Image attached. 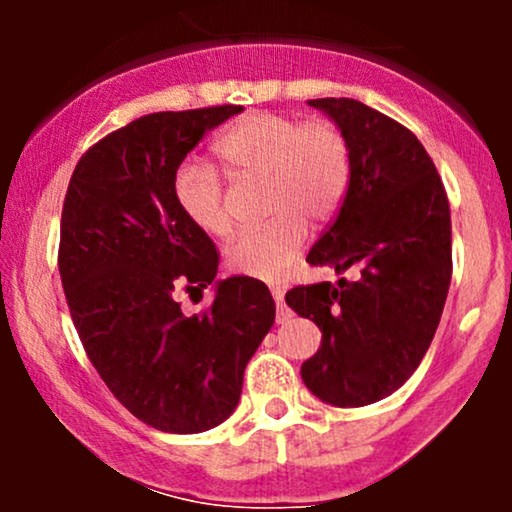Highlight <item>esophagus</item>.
<instances>
[{
	"instance_id": "34e87169",
	"label": "esophagus",
	"mask_w": 512,
	"mask_h": 512,
	"mask_svg": "<svg viewBox=\"0 0 512 512\" xmlns=\"http://www.w3.org/2000/svg\"><path fill=\"white\" fill-rule=\"evenodd\" d=\"M272 296L276 301V322H286L291 317V310L284 303V289L281 286H272Z\"/></svg>"
}]
</instances>
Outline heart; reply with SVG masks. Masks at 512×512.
Segmentation results:
<instances>
[{
    "instance_id": "b5f03b06",
    "label": "heart",
    "mask_w": 512,
    "mask_h": 512,
    "mask_svg": "<svg viewBox=\"0 0 512 512\" xmlns=\"http://www.w3.org/2000/svg\"><path fill=\"white\" fill-rule=\"evenodd\" d=\"M214 154L228 178L262 180L267 211L274 214L228 245V267L255 279H281L308 243V216L327 221L346 195L351 154L344 132L330 120L248 113L223 129ZM173 190L182 214L199 231L214 238L231 233L226 190L214 168L185 163L175 173Z\"/></svg>"
}]
</instances>
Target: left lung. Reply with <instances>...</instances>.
I'll use <instances>...</instances> for the list:
<instances>
[{
  "label": "left lung",
  "mask_w": 512,
  "mask_h": 512,
  "mask_svg": "<svg viewBox=\"0 0 512 512\" xmlns=\"http://www.w3.org/2000/svg\"><path fill=\"white\" fill-rule=\"evenodd\" d=\"M308 105L342 129L351 154L342 209L308 262L356 269L358 279L296 286L286 303L322 332L301 366L305 387L332 407H366L407 383L438 330L452 276L450 204L407 127L354 98Z\"/></svg>",
  "instance_id": "obj_1"
}]
</instances>
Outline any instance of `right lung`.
Wrapping results in <instances>:
<instances>
[{"label": "right lung", "mask_w": 512, "mask_h": 512, "mask_svg": "<svg viewBox=\"0 0 512 512\" xmlns=\"http://www.w3.org/2000/svg\"><path fill=\"white\" fill-rule=\"evenodd\" d=\"M240 105L151 113L81 156L60 226V276L93 368L144 424L202 433L238 407L243 373L276 305L262 281H216L219 252L182 214L175 173L204 134ZM178 285L215 289L187 318Z\"/></svg>", "instance_id": "right-lung-1"}]
</instances>
